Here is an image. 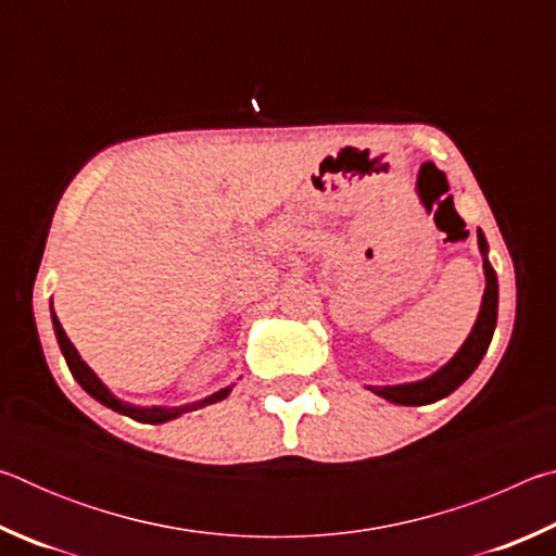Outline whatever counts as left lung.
<instances>
[{
    "label": "left lung",
    "mask_w": 556,
    "mask_h": 556,
    "mask_svg": "<svg viewBox=\"0 0 556 556\" xmlns=\"http://www.w3.org/2000/svg\"><path fill=\"white\" fill-rule=\"evenodd\" d=\"M478 248L483 255V271H485V294L481 304V314L473 331L466 338V343L460 345V351L454 355V361L446 363L439 372L431 375L427 380L409 382V384H392V388H370L375 394H380L388 402L394 404H407V407H419V404H431L446 394L454 392L458 384H464L470 372L478 368V363L483 361V355L491 345V338L495 331L497 321V277L495 269L488 262V242L485 235L478 230Z\"/></svg>",
    "instance_id": "obj_1"
}]
</instances>
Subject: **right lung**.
I'll list each match as a JSON object with an SVG mask.
<instances>
[{
  "label": "right lung",
  "instance_id": "1",
  "mask_svg": "<svg viewBox=\"0 0 556 556\" xmlns=\"http://www.w3.org/2000/svg\"><path fill=\"white\" fill-rule=\"evenodd\" d=\"M53 308V304H51ZM51 318H53V331H55V338H59V345H61V353L65 357V363H68V370L73 372V378L80 382V388L86 390L90 397H96L98 402L105 404V407L115 409L119 414H127V417L137 419V421H144V425H162V421H168V419H176L181 417V414L186 412H193L199 407H205V404H213V402H220L230 394V388H225L220 392L211 394V397H205L201 402H193V404H184V407H131V404L117 400L115 394H112L105 384H102L98 380V375L92 372L86 363H83V357L78 355V351H75L73 343L68 341V336H65L63 326L59 318H55V314L51 312Z\"/></svg>",
  "mask_w": 556,
  "mask_h": 556
}]
</instances>
